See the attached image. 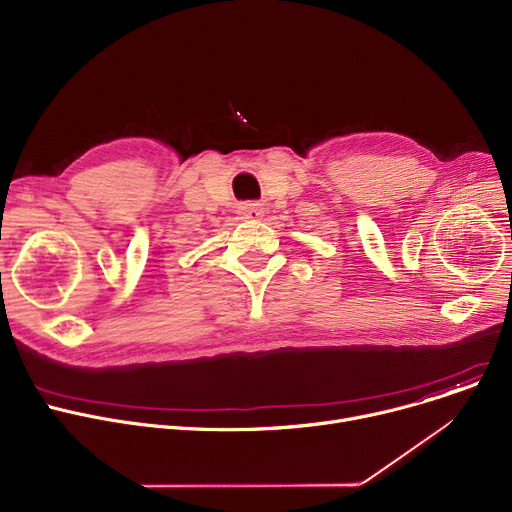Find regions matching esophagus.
I'll return each instance as SVG.
<instances>
[{
    "label": "esophagus",
    "mask_w": 512,
    "mask_h": 512,
    "mask_svg": "<svg viewBox=\"0 0 512 512\" xmlns=\"http://www.w3.org/2000/svg\"><path fill=\"white\" fill-rule=\"evenodd\" d=\"M238 214H241L243 220H259L263 216V208L257 206V203H243V206L238 208Z\"/></svg>",
    "instance_id": "1"
}]
</instances>
